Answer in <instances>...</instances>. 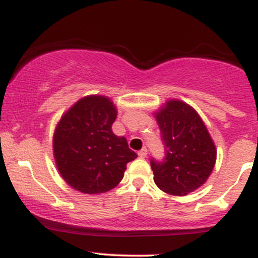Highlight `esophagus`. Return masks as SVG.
Masks as SVG:
<instances>
[{
  "mask_svg": "<svg viewBox=\"0 0 258 258\" xmlns=\"http://www.w3.org/2000/svg\"><path fill=\"white\" fill-rule=\"evenodd\" d=\"M147 154H148V150H147V148H142V149L139 150V152H138V156H139V158H142V159H143V158H146V156H147Z\"/></svg>",
  "mask_w": 258,
  "mask_h": 258,
  "instance_id": "obj_1",
  "label": "esophagus"
}]
</instances>
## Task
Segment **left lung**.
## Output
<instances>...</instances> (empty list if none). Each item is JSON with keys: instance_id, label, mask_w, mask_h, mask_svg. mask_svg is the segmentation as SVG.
Listing matches in <instances>:
<instances>
[{"instance_id": "8db88e82", "label": "left lung", "mask_w": 258, "mask_h": 258, "mask_svg": "<svg viewBox=\"0 0 258 258\" xmlns=\"http://www.w3.org/2000/svg\"><path fill=\"white\" fill-rule=\"evenodd\" d=\"M165 159H152L154 182L165 193L183 197L206 182L216 164L214 139L197 110L179 99H170L154 112Z\"/></svg>"}]
</instances>
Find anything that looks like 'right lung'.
Instances as JSON below:
<instances>
[{"label":"right lung","mask_w":258,"mask_h":258,"mask_svg":"<svg viewBox=\"0 0 258 258\" xmlns=\"http://www.w3.org/2000/svg\"><path fill=\"white\" fill-rule=\"evenodd\" d=\"M116 106L110 98L91 94L79 99L60 117L53 135V155L63 179L84 194L115 188L127 162L137 158L125 137L114 135Z\"/></svg>","instance_id":"1"}]
</instances>
